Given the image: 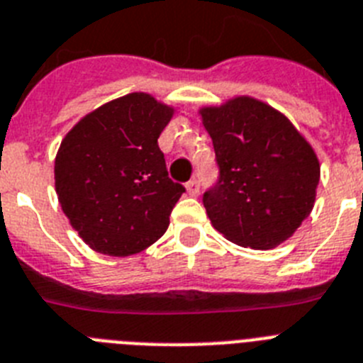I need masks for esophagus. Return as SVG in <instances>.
I'll return each instance as SVG.
<instances>
[{
	"label": "esophagus",
	"instance_id": "obj_1",
	"mask_svg": "<svg viewBox=\"0 0 363 363\" xmlns=\"http://www.w3.org/2000/svg\"><path fill=\"white\" fill-rule=\"evenodd\" d=\"M186 191H188V196H191V197L199 196V181L191 179V181L186 184Z\"/></svg>",
	"mask_w": 363,
	"mask_h": 363
}]
</instances>
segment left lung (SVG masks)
<instances>
[{"label": "left lung", "mask_w": 363, "mask_h": 363, "mask_svg": "<svg viewBox=\"0 0 363 363\" xmlns=\"http://www.w3.org/2000/svg\"><path fill=\"white\" fill-rule=\"evenodd\" d=\"M214 144L219 179L203 196L216 230L242 247L273 249L308 218L319 160L288 118L238 96L199 111Z\"/></svg>", "instance_id": "1"}]
</instances>
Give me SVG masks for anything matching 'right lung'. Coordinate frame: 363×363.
Returning a JSON list of instances; mask_svg holds the SVG:
<instances>
[{
  "instance_id": "right-lung-1",
  "label": "right lung",
  "mask_w": 363,
  "mask_h": 363,
  "mask_svg": "<svg viewBox=\"0 0 363 363\" xmlns=\"http://www.w3.org/2000/svg\"><path fill=\"white\" fill-rule=\"evenodd\" d=\"M175 108L144 92L112 99L73 125L55 157L62 212L90 249L129 257L167 230L184 186L167 177L158 136Z\"/></svg>"
}]
</instances>
